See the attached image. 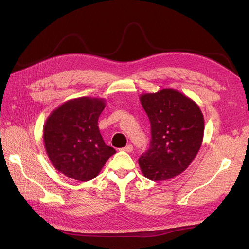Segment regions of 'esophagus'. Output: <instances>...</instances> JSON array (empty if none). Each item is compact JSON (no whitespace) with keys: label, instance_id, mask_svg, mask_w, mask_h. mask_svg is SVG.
<instances>
[{"label":"esophagus","instance_id":"34e87169","mask_svg":"<svg viewBox=\"0 0 249 249\" xmlns=\"http://www.w3.org/2000/svg\"><path fill=\"white\" fill-rule=\"evenodd\" d=\"M120 150H123V152H126V153H131L132 150H133V146L131 144H129V145H126L124 148H120Z\"/></svg>","mask_w":249,"mask_h":249}]
</instances>
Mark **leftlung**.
I'll return each mask as SVG.
<instances>
[{
    "label": "left lung",
    "instance_id": "obj_1",
    "mask_svg": "<svg viewBox=\"0 0 249 249\" xmlns=\"http://www.w3.org/2000/svg\"><path fill=\"white\" fill-rule=\"evenodd\" d=\"M150 122V146L139 158L150 180H166L189 166L201 146L205 119L198 105L172 88L140 95Z\"/></svg>",
    "mask_w": 249,
    "mask_h": 249
}]
</instances>
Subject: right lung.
I'll return each instance as SVG.
<instances>
[{
	"mask_svg": "<svg viewBox=\"0 0 249 249\" xmlns=\"http://www.w3.org/2000/svg\"><path fill=\"white\" fill-rule=\"evenodd\" d=\"M106 101L83 96L53 111L43 126L51 163L59 172L80 182L97 177L115 149L105 144L97 122Z\"/></svg>",
	"mask_w": 249,
	"mask_h": 249,
	"instance_id": "add662e5",
	"label": "right lung"
}]
</instances>
